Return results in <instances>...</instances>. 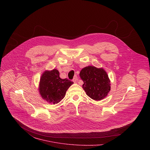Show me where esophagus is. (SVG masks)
Instances as JSON below:
<instances>
[{
  "label": "esophagus",
  "instance_id": "34e87169",
  "mask_svg": "<svg viewBox=\"0 0 150 150\" xmlns=\"http://www.w3.org/2000/svg\"><path fill=\"white\" fill-rule=\"evenodd\" d=\"M77 77L76 76H75L74 77L73 79V81L74 83H76V82L77 81Z\"/></svg>",
  "mask_w": 150,
  "mask_h": 150
}]
</instances>
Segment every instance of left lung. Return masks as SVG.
<instances>
[{
  "label": "left lung",
  "instance_id": "1",
  "mask_svg": "<svg viewBox=\"0 0 150 150\" xmlns=\"http://www.w3.org/2000/svg\"><path fill=\"white\" fill-rule=\"evenodd\" d=\"M84 84L83 88L86 94L94 100H101L108 94L111 84L107 72L102 68L88 66L80 73Z\"/></svg>",
  "mask_w": 150,
  "mask_h": 150
}]
</instances>
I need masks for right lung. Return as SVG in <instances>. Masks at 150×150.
Returning a JSON list of instances; mask_svg holds the SVG:
<instances>
[{"label": "right lung", "instance_id": "right-lung-1", "mask_svg": "<svg viewBox=\"0 0 150 150\" xmlns=\"http://www.w3.org/2000/svg\"><path fill=\"white\" fill-rule=\"evenodd\" d=\"M73 84V82L67 79H61L59 72L56 69L45 70L40 79L39 93L47 102L57 104L64 98L67 90Z\"/></svg>", "mask_w": 150, "mask_h": 150}]
</instances>
